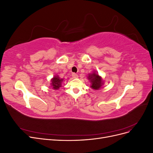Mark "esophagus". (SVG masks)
I'll use <instances>...</instances> for the list:
<instances>
[{
  "mask_svg": "<svg viewBox=\"0 0 153 153\" xmlns=\"http://www.w3.org/2000/svg\"><path fill=\"white\" fill-rule=\"evenodd\" d=\"M72 77L73 78H78V75L76 73H73L72 74Z\"/></svg>",
  "mask_w": 153,
  "mask_h": 153,
  "instance_id": "1",
  "label": "esophagus"
}]
</instances>
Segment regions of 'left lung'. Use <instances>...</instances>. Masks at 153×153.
Wrapping results in <instances>:
<instances>
[{"instance_id": "obj_1", "label": "left lung", "mask_w": 153, "mask_h": 153, "mask_svg": "<svg viewBox=\"0 0 153 153\" xmlns=\"http://www.w3.org/2000/svg\"><path fill=\"white\" fill-rule=\"evenodd\" d=\"M87 78L91 82V89L94 90H99L104 85V82L102 77L99 75L98 73L94 71L92 73H89Z\"/></svg>"}]
</instances>
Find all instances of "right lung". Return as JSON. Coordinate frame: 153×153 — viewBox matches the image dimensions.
<instances>
[{"instance_id":"obj_1","label":"right lung","mask_w":153,"mask_h":153,"mask_svg":"<svg viewBox=\"0 0 153 153\" xmlns=\"http://www.w3.org/2000/svg\"><path fill=\"white\" fill-rule=\"evenodd\" d=\"M64 81L63 78H61L59 75H55L52 79H51V88L54 90H57L60 87H61L62 83Z\"/></svg>"}]
</instances>
